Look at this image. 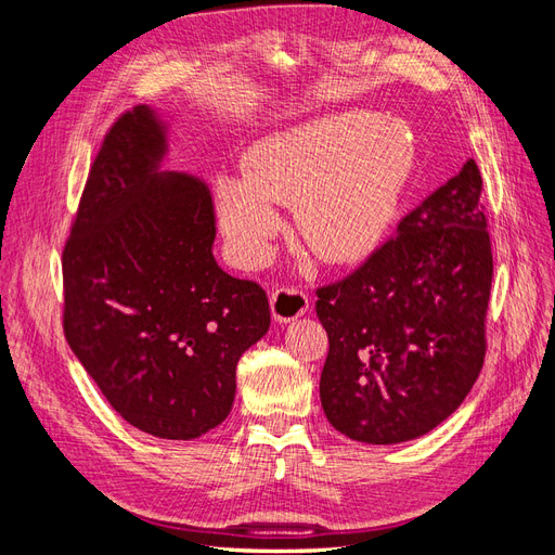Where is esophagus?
I'll return each mask as SVG.
<instances>
[{"label":"esophagus","mask_w":555,"mask_h":555,"mask_svg":"<svg viewBox=\"0 0 555 555\" xmlns=\"http://www.w3.org/2000/svg\"><path fill=\"white\" fill-rule=\"evenodd\" d=\"M308 294L298 287H280L271 294V310L280 324H287L308 312Z\"/></svg>","instance_id":"34e87169"}]
</instances>
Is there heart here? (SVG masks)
Here are the masks:
<instances>
[{
  "label": "heart",
  "mask_w": 555,
  "mask_h": 555,
  "mask_svg": "<svg viewBox=\"0 0 555 555\" xmlns=\"http://www.w3.org/2000/svg\"><path fill=\"white\" fill-rule=\"evenodd\" d=\"M416 147L393 117L351 111L317 117L257 141L243 178L215 184L217 222L241 266L268 255L280 224L273 206H294V231L326 263L363 259L398 212Z\"/></svg>",
  "instance_id": "b5f03b06"
}]
</instances>
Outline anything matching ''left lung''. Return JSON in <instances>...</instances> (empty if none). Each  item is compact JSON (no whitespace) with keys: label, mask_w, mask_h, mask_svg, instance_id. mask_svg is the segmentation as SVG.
Wrapping results in <instances>:
<instances>
[{"label":"left lung","mask_w":555,"mask_h":555,"mask_svg":"<svg viewBox=\"0 0 555 555\" xmlns=\"http://www.w3.org/2000/svg\"><path fill=\"white\" fill-rule=\"evenodd\" d=\"M479 196L481 173L467 159L354 273L317 289L328 333L319 398L347 438H422L477 382L493 280Z\"/></svg>","instance_id":"left-lung-1"}]
</instances>
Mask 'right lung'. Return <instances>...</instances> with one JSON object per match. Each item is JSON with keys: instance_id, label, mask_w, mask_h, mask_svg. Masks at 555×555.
<instances>
[{"instance_id": "right-lung-1", "label": "right lung", "mask_w": 555, "mask_h": 555, "mask_svg": "<svg viewBox=\"0 0 555 555\" xmlns=\"http://www.w3.org/2000/svg\"><path fill=\"white\" fill-rule=\"evenodd\" d=\"M166 125L122 113L90 166L62 251L64 335L125 422L164 440L220 426L243 351L271 326L266 292L212 257L204 180L162 173Z\"/></svg>"}]
</instances>
